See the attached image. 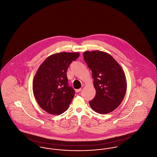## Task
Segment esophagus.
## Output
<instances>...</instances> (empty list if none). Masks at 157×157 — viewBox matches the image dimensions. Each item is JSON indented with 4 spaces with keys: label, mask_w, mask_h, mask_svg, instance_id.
Wrapping results in <instances>:
<instances>
[{
    "label": "esophagus",
    "mask_w": 157,
    "mask_h": 157,
    "mask_svg": "<svg viewBox=\"0 0 157 157\" xmlns=\"http://www.w3.org/2000/svg\"><path fill=\"white\" fill-rule=\"evenodd\" d=\"M81 88H79V89H78V90H75V92H79L81 90Z\"/></svg>",
    "instance_id": "esophagus-1"
}]
</instances>
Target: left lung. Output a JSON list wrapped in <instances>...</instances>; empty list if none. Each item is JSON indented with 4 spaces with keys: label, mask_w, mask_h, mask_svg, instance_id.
Listing matches in <instances>:
<instances>
[{
    "label": "left lung",
    "mask_w": 157,
    "mask_h": 157,
    "mask_svg": "<svg viewBox=\"0 0 157 157\" xmlns=\"http://www.w3.org/2000/svg\"><path fill=\"white\" fill-rule=\"evenodd\" d=\"M92 71L96 95L89 102L91 108L101 114L115 110L122 102L127 90L125 75L119 63L107 53L95 51L83 54Z\"/></svg>",
    "instance_id": "1"
}]
</instances>
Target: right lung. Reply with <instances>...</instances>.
I'll return each instance as SVG.
<instances>
[{"label":"right lung","mask_w":157,"mask_h":157,"mask_svg":"<svg viewBox=\"0 0 157 157\" xmlns=\"http://www.w3.org/2000/svg\"><path fill=\"white\" fill-rule=\"evenodd\" d=\"M79 53L61 52L48 57L39 67L33 81V91L38 104L45 111L60 115L66 111L75 95L69 86L67 70L78 58Z\"/></svg>","instance_id":"right-lung-1"}]
</instances>
